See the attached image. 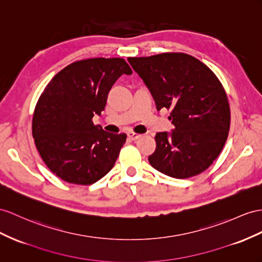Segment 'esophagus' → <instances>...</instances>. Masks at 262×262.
I'll use <instances>...</instances> for the list:
<instances>
[{
    "mask_svg": "<svg viewBox=\"0 0 262 262\" xmlns=\"http://www.w3.org/2000/svg\"><path fill=\"white\" fill-rule=\"evenodd\" d=\"M127 136H128L129 139L132 140H137L139 138H142V134H137V133H134V132H128L127 133Z\"/></svg>",
    "mask_w": 262,
    "mask_h": 262,
    "instance_id": "esophagus-1",
    "label": "esophagus"
}]
</instances>
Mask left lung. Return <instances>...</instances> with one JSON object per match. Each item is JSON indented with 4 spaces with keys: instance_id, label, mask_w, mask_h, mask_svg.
I'll use <instances>...</instances> for the list:
<instances>
[{
    "instance_id": "obj_1",
    "label": "left lung",
    "mask_w": 262,
    "mask_h": 262,
    "mask_svg": "<svg viewBox=\"0 0 262 262\" xmlns=\"http://www.w3.org/2000/svg\"><path fill=\"white\" fill-rule=\"evenodd\" d=\"M155 99L170 111L172 133H157L149 164L165 175L186 179L205 171L223 150L230 106L223 84L199 59L185 53L128 57Z\"/></svg>"
}]
</instances>
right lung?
Masks as SVG:
<instances>
[{
	"mask_svg": "<svg viewBox=\"0 0 262 262\" xmlns=\"http://www.w3.org/2000/svg\"><path fill=\"white\" fill-rule=\"evenodd\" d=\"M132 73L124 58H87L67 65L46 85L32 134L45 165L64 182L92 185L113 168L127 135L103 130L93 117L104 111L117 78Z\"/></svg>",
	"mask_w": 262,
	"mask_h": 262,
	"instance_id": "right-lung-1",
	"label": "right lung"
}]
</instances>
